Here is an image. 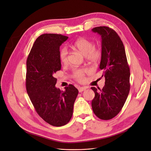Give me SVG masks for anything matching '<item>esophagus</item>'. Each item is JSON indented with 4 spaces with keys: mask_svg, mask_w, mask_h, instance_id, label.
Wrapping results in <instances>:
<instances>
[{
    "mask_svg": "<svg viewBox=\"0 0 151 151\" xmlns=\"http://www.w3.org/2000/svg\"><path fill=\"white\" fill-rule=\"evenodd\" d=\"M86 89H87V87H79V88H78L79 93H81V92L85 90Z\"/></svg>",
    "mask_w": 151,
    "mask_h": 151,
    "instance_id": "obj_1",
    "label": "esophagus"
}]
</instances>
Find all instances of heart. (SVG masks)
<instances>
[{
    "instance_id": "1",
    "label": "heart",
    "mask_w": 151,
    "mask_h": 151,
    "mask_svg": "<svg viewBox=\"0 0 151 151\" xmlns=\"http://www.w3.org/2000/svg\"><path fill=\"white\" fill-rule=\"evenodd\" d=\"M73 47L86 56V58L91 61H98L101 57V50L94 47V44L85 38H80L76 40L72 45ZM68 52L66 47H62L59 51V58L63 63L68 61ZM88 72L86 69H76L74 71V77L78 82H83L85 80V73Z\"/></svg>"
}]
</instances>
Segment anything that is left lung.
<instances>
[{
  "instance_id": "left-lung-1",
  "label": "left lung",
  "mask_w": 151,
  "mask_h": 151,
  "mask_svg": "<svg viewBox=\"0 0 151 151\" xmlns=\"http://www.w3.org/2000/svg\"><path fill=\"white\" fill-rule=\"evenodd\" d=\"M92 31L102 39L99 69L105 77L102 90L91 88L95 96L91 102L94 113L103 120L111 119L119 113L130 91V69L126 51L119 35L109 27L100 26Z\"/></svg>"
}]
</instances>
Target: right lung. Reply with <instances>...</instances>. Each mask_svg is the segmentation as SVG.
Instances as JSON below:
<instances>
[{"instance_id": "obj_1", "label": "right lung", "mask_w": 151, "mask_h": 151, "mask_svg": "<svg viewBox=\"0 0 151 151\" xmlns=\"http://www.w3.org/2000/svg\"><path fill=\"white\" fill-rule=\"evenodd\" d=\"M68 38L58 34L40 35L27 59V92L39 116L55 127L66 125L72 118L78 93L70 84L65 91L55 87V74L61 69L60 47Z\"/></svg>"}]
</instances>
